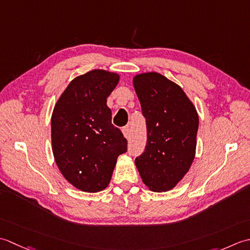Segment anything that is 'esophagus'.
I'll list each match as a JSON object with an SVG mask.
<instances>
[{"label":"esophagus","instance_id":"esophagus-1","mask_svg":"<svg viewBox=\"0 0 250 250\" xmlns=\"http://www.w3.org/2000/svg\"><path fill=\"white\" fill-rule=\"evenodd\" d=\"M122 131H123V135H124L125 138H129V137H130V129H129L128 126L124 127V128L122 129Z\"/></svg>","mask_w":250,"mask_h":250}]
</instances>
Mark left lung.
Listing matches in <instances>:
<instances>
[{"label":"left lung","instance_id":"8db88e82","mask_svg":"<svg viewBox=\"0 0 250 250\" xmlns=\"http://www.w3.org/2000/svg\"><path fill=\"white\" fill-rule=\"evenodd\" d=\"M132 83L146 123V149L136 167L151 191H169L195 157L196 109L179 85L160 73L138 74Z\"/></svg>","mask_w":250,"mask_h":250}]
</instances>
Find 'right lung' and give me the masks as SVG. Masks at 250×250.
Here are the masks:
<instances>
[{
	"mask_svg": "<svg viewBox=\"0 0 250 250\" xmlns=\"http://www.w3.org/2000/svg\"><path fill=\"white\" fill-rule=\"evenodd\" d=\"M119 81L116 73L91 70L71 81L55 104L52 145L56 164L81 191L105 189L118 156L127 151V140L112 125L106 105Z\"/></svg>",
	"mask_w": 250,
	"mask_h": 250,
	"instance_id": "add662e5",
	"label": "right lung"
}]
</instances>
